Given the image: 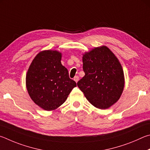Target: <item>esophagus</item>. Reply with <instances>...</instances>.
<instances>
[{
    "label": "esophagus",
    "instance_id": "esophagus-1",
    "mask_svg": "<svg viewBox=\"0 0 150 150\" xmlns=\"http://www.w3.org/2000/svg\"><path fill=\"white\" fill-rule=\"evenodd\" d=\"M74 80L75 82L77 83L78 82V80H79V76H76L74 78Z\"/></svg>",
    "mask_w": 150,
    "mask_h": 150
}]
</instances>
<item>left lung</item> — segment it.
Here are the masks:
<instances>
[{"label": "left lung", "instance_id": "8db88e82", "mask_svg": "<svg viewBox=\"0 0 150 150\" xmlns=\"http://www.w3.org/2000/svg\"><path fill=\"white\" fill-rule=\"evenodd\" d=\"M85 76L77 85L86 98L96 108L106 109L117 103L125 87L121 64L105 45L84 52L82 57Z\"/></svg>", "mask_w": 150, "mask_h": 150}]
</instances>
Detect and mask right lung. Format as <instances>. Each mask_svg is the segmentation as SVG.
<instances>
[{"instance_id": "1", "label": "right lung", "mask_w": 150, "mask_h": 150, "mask_svg": "<svg viewBox=\"0 0 150 150\" xmlns=\"http://www.w3.org/2000/svg\"><path fill=\"white\" fill-rule=\"evenodd\" d=\"M62 53L57 50L39 52L31 62L25 78L29 96L37 105L54 111L64 103L76 86L61 64Z\"/></svg>"}]
</instances>
